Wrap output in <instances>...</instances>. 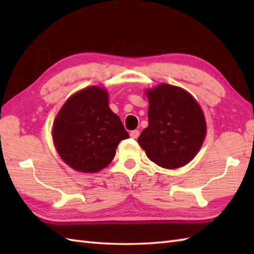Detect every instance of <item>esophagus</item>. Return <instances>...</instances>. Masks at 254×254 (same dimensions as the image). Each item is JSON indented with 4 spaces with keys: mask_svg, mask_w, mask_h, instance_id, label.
<instances>
[{
    "mask_svg": "<svg viewBox=\"0 0 254 254\" xmlns=\"http://www.w3.org/2000/svg\"><path fill=\"white\" fill-rule=\"evenodd\" d=\"M138 135H139L138 130H133V131L130 132V136H131L132 138H137Z\"/></svg>",
    "mask_w": 254,
    "mask_h": 254,
    "instance_id": "1",
    "label": "esophagus"
}]
</instances>
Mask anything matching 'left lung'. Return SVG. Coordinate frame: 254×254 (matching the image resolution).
<instances>
[{"mask_svg":"<svg viewBox=\"0 0 254 254\" xmlns=\"http://www.w3.org/2000/svg\"><path fill=\"white\" fill-rule=\"evenodd\" d=\"M148 127L137 138L147 157L166 169L192 160L201 148L206 124L201 107L182 88L161 84L146 91Z\"/></svg>","mask_w":254,"mask_h":254,"instance_id":"8db88e82","label":"left lung"}]
</instances>
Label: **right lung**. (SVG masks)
Instances as JSON below:
<instances>
[{
  "label": "right lung",
  "mask_w": 254,
  "mask_h": 254,
  "mask_svg": "<svg viewBox=\"0 0 254 254\" xmlns=\"http://www.w3.org/2000/svg\"><path fill=\"white\" fill-rule=\"evenodd\" d=\"M52 136L64 163L80 172H97L111 163L119 143L128 133L109 108L107 90L91 86L63 105Z\"/></svg>",
  "instance_id": "right-lung-1"
}]
</instances>
